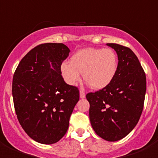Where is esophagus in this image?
<instances>
[{"mask_svg": "<svg viewBox=\"0 0 158 158\" xmlns=\"http://www.w3.org/2000/svg\"><path fill=\"white\" fill-rule=\"evenodd\" d=\"M80 97L81 98H85V93L84 92V90H81L80 91Z\"/></svg>", "mask_w": 158, "mask_h": 158, "instance_id": "1", "label": "esophagus"}]
</instances>
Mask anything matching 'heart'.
I'll return each instance as SVG.
<instances>
[{
    "label": "heart",
    "mask_w": 158,
    "mask_h": 158,
    "mask_svg": "<svg viewBox=\"0 0 158 158\" xmlns=\"http://www.w3.org/2000/svg\"><path fill=\"white\" fill-rule=\"evenodd\" d=\"M118 69V58L110 48L81 49L70 58V63L63 62L61 71L65 82L76 85L84 79L93 89L99 90L111 84Z\"/></svg>",
    "instance_id": "1"
}]
</instances>
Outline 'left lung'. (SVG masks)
I'll use <instances>...</instances> for the list:
<instances>
[{"mask_svg": "<svg viewBox=\"0 0 158 158\" xmlns=\"http://www.w3.org/2000/svg\"><path fill=\"white\" fill-rule=\"evenodd\" d=\"M116 51L118 69L106 88L89 93V118L100 138L115 142L126 137L135 128L144 106L146 73L135 53L117 43H107Z\"/></svg>", "mask_w": 158, "mask_h": 158, "instance_id": "left-lung-1", "label": "left lung"}]
</instances>
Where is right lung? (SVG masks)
Here are the masks:
<instances>
[{
	"instance_id": "obj_1",
	"label": "right lung",
	"mask_w": 158,
	"mask_h": 158,
	"mask_svg": "<svg viewBox=\"0 0 158 158\" xmlns=\"http://www.w3.org/2000/svg\"><path fill=\"white\" fill-rule=\"evenodd\" d=\"M63 43H43L21 59L12 79L14 107L19 124L42 144L58 142L66 133L79 100V90L67 85L61 65L69 56Z\"/></svg>"
}]
</instances>
